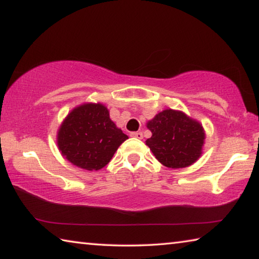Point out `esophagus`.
<instances>
[{
    "label": "esophagus",
    "instance_id": "esophagus-1",
    "mask_svg": "<svg viewBox=\"0 0 259 259\" xmlns=\"http://www.w3.org/2000/svg\"><path fill=\"white\" fill-rule=\"evenodd\" d=\"M130 136H131V137L142 139L143 138V133H142V131H135V133H131Z\"/></svg>",
    "mask_w": 259,
    "mask_h": 259
}]
</instances>
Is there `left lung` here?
I'll use <instances>...</instances> for the list:
<instances>
[{
  "instance_id": "8db88e82",
  "label": "left lung",
  "mask_w": 259,
  "mask_h": 259,
  "mask_svg": "<svg viewBox=\"0 0 259 259\" xmlns=\"http://www.w3.org/2000/svg\"><path fill=\"white\" fill-rule=\"evenodd\" d=\"M147 128L152 137L146 140V145L168 168H185L194 163L202 153V125L183 112L165 109L148 122Z\"/></svg>"
}]
</instances>
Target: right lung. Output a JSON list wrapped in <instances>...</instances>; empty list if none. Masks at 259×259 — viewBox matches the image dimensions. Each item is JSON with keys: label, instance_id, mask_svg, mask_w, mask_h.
Instances as JSON below:
<instances>
[{"label": "right lung", "instance_id": "obj_1", "mask_svg": "<svg viewBox=\"0 0 259 259\" xmlns=\"http://www.w3.org/2000/svg\"><path fill=\"white\" fill-rule=\"evenodd\" d=\"M128 136L116 128L102 104L81 105L68 114L58 133V147L78 168L99 170L106 165Z\"/></svg>", "mask_w": 259, "mask_h": 259}]
</instances>
